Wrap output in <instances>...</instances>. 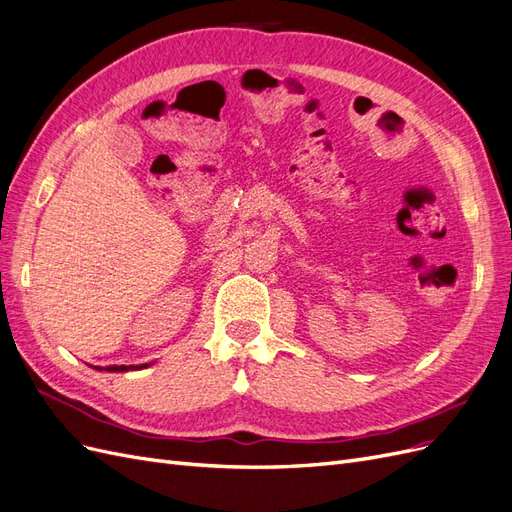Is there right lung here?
Segmentation results:
<instances>
[{
  "instance_id": "obj_1",
  "label": "right lung",
  "mask_w": 512,
  "mask_h": 512,
  "mask_svg": "<svg viewBox=\"0 0 512 512\" xmlns=\"http://www.w3.org/2000/svg\"><path fill=\"white\" fill-rule=\"evenodd\" d=\"M151 364H140V366H106V368H100L95 366V370H106V372H129V370H142V368H148Z\"/></svg>"
}]
</instances>
